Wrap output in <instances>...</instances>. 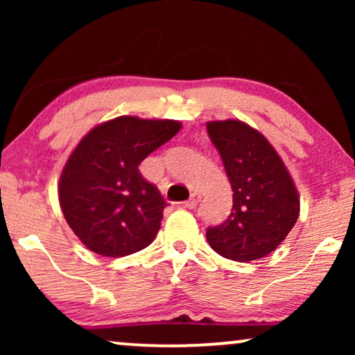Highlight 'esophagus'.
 Masks as SVG:
<instances>
[{"label":"esophagus","mask_w":355,"mask_h":355,"mask_svg":"<svg viewBox=\"0 0 355 355\" xmlns=\"http://www.w3.org/2000/svg\"><path fill=\"white\" fill-rule=\"evenodd\" d=\"M198 202H200V196H198V193H192L191 198H189L184 205H186L187 208H196L198 205Z\"/></svg>","instance_id":"esophagus-1"}]
</instances>
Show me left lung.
<instances>
[{
  "label": "left lung",
  "mask_w": 355,
  "mask_h": 355,
  "mask_svg": "<svg viewBox=\"0 0 355 355\" xmlns=\"http://www.w3.org/2000/svg\"><path fill=\"white\" fill-rule=\"evenodd\" d=\"M207 130L234 192L227 220L207 230L208 244L234 261L263 259L286 239L299 218L293 178L273 145L249 124L210 121Z\"/></svg>",
  "instance_id": "1"
}]
</instances>
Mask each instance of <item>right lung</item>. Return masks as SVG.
I'll list each match as a JSON object with an SVG mask.
<instances>
[{
	"label": "right lung",
	"mask_w": 355,
	"mask_h": 355,
	"mask_svg": "<svg viewBox=\"0 0 355 355\" xmlns=\"http://www.w3.org/2000/svg\"><path fill=\"white\" fill-rule=\"evenodd\" d=\"M181 129L173 119L119 116L77 144L62 168L58 196L67 225L87 249L124 257L150 245L168 205L139 164Z\"/></svg>",
	"instance_id": "add662e5"
}]
</instances>
